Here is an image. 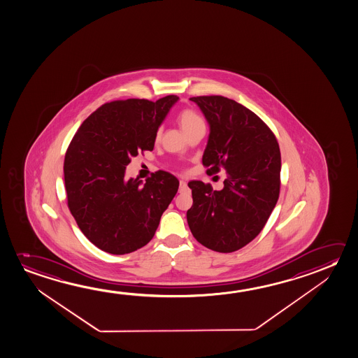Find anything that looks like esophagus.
Segmentation results:
<instances>
[{
    "mask_svg": "<svg viewBox=\"0 0 358 358\" xmlns=\"http://www.w3.org/2000/svg\"><path fill=\"white\" fill-rule=\"evenodd\" d=\"M179 185H180V187H179V192H180V193H185L187 190V182H185V180H180Z\"/></svg>",
    "mask_w": 358,
    "mask_h": 358,
    "instance_id": "obj_1",
    "label": "esophagus"
}]
</instances>
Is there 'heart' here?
Masks as SVG:
<instances>
[{
	"label": "heart",
	"mask_w": 358,
	"mask_h": 358,
	"mask_svg": "<svg viewBox=\"0 0 358 358\" xmlns=\"http://www.w3.org/2000/svg\"><path fill=\"white\" fill-rule=\"evenodd\" d=\"M178 123L180 125L182 131L187 134L190 131H193L194 128H196L199 125H204V122L200 118L198 113H195L192 109H184L179 115H178ZM160 131H157V139H159Z\"/></svg>",
	"instance_id": "obj_1"
}]
</instances>
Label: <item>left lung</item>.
Segmentation results:
<instances>
[{
    "label": "left lung",
    "mask_w": 358,
    "mask_h": 358,
    "mask_svg": "<svg viewBox=\"0 0 358 358\" xmlns=\"http://www.w3.org/2000/svg\"><path fill=\"white\" fill-rule=\"evenodd\" d=\"M198 104L210 133L203 154L208 174L222 166V190L189 182L193 205L187 225L208 249L233 252L260 234L280 194L281 154L270 128L243 104L222 96L190 98Z\"/></svg>",
    "instance_id": "1"
}]
</instances>
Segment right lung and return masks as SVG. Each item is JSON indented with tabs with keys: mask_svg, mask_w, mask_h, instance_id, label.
I'll return each mask as SVG.
<instances>
[{
	"mask_svg": "<svg viewBox=\"0 0 358 358\" xmlns=\"http://www.w3.org/2000/svg\"><path fill=\"white\" fill-rule=\"evenodd\" d=\"M179 96L157 102L127 99L103 104L82 123L64 157L69 208L85 238L113 255L147 245L176 196L179 180L168 171L125 178L127 165L153 150L157 131Z\"/></svg>",
	"mask_w": 358,
	"mask_h": 358,
	"instance_id": "add662e5",
	"label": "right lung"
}]
</instances>
